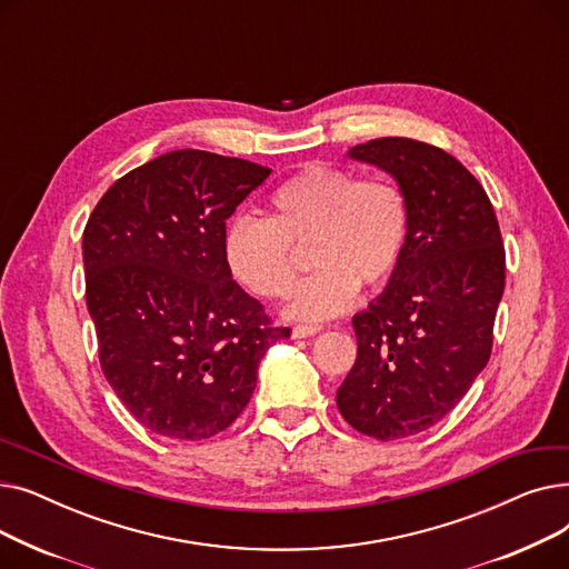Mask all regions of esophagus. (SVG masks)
<instances>
[{"label":"esophagus","mask_w":569,"mask_h":569,"mask_svg":"<svg viewBox=\"0 0 569 569\" xmlns=\"http://www.w3.org/2000/svg\"><path fill=\"white\" fill-rule=\"evenodd\" d=\"M322 330L320 325H297L292 327V339H307V337H313Z\"/></svg>","instance_id":"1"}]
</instances>
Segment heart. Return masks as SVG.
I'll use <instances>...</instances> for the list:
<instances>
[{
	"mask_svg": "<svg viewBox=\"0 0 569 569\" xmlns=\"http://www.w3.org/2000/svg\"><path fill=\"white\" fill-rule=\"evenodd\" d=\"M408 204L387 179H357L335 166H309L269 198V217L239 219L226 232L234 279L262 300H286L297 286V256L307 249L318 272L300 288L290 318L327 320L343 313L357 288H378L403 258Z\"/></svg>",
	"mask_w": 569,
	"mask_h": 569,
	"instance_id": "heart-1",
	"label": "heart"
}]
</instances>
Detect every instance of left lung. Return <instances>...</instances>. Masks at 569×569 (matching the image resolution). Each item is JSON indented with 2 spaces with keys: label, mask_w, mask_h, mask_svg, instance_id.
Listing matches in <instances>:
<instances>
[{
  "label": "left lung",
  "mask_w": 569,
  "mask_h": 569,
  "mask_svg": "<svg viewBox=\"0 0 569 569\" xmlns=\"http://www.w3.org/2000/svg\"><path fill=\"white\" fill-rule=\"evenodd\" d=\"M348 157L395 177L408 239L382 295L352 318L357 360L337 406L360 433L399 440L440 422L487 367L505 249L487 191L442 149L378 138Z\"/></svg>",
  "instance_id": "8db88e82"
}]
</instances>
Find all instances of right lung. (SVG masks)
<instances>
[{
  "label": "right lung",
  "instance_id": "1",
  "mask_svg": "<svg viewBox=\"0 0 569 569\" xmlns=\"http://www.w3.org/2000/svg\"><path fill=\"white\" fill-rule=\"evenodd\" d=\"M269 172L177 149L117 179L84 226L87 309L103 376L163 438L228 429L269 346L290 337L232 281L226 260V219Z\"/></svg>",
  "mask_w": 569,
  "mask_h": 569
}]
</instances>
